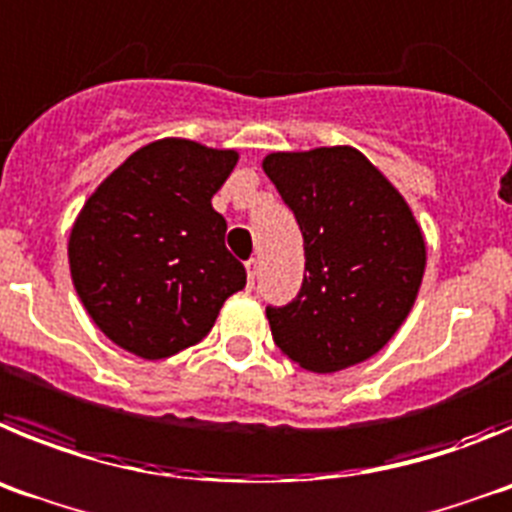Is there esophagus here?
<instances>
[{
    "label": "esophagus",
    "instance_id": "esophagus-1",
    "mask_svg": "<svg viewBox=\"0 0 512 512\" xmlns=\"http://www.w3.org/2000/svg\"><path fill=\"white\" fill-rule=\"evenodd\" d=\"M255 278H257V260L252 257V260H247V280H250V285H255Z\"/></svg>",
    "mask_w": 512,
    "mask_h": 512
}]
</instances>
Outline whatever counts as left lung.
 Wrapping results in <instances>:
<instances>
[{"label": "left lung", "mask_w": 512, "mask_h": 512, "mask_svg": "<svg viewBox=\"0 0 512 512\" xmlns=\"http://www.w3.org/2000/svg\"><path fill=\"white\" fill-rule=\"evenodd\" d=\"M262 170L296 214L306 250L296 301L267 308L275 347L321 375L365 362L421 290L426 239L413 209L357 147L270 153Z\"/></svg>", "instance_id": "1"}]
</instances>
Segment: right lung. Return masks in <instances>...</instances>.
<instances>
[{"instance_id":"right-lung-1","label":"right lung","mask_w":512,"mask_h":512,"mask_svg":"<svg viewBox=\"0 0 512 512\" xmlns=\"http://www.w3.org/2000/svg\"><path fill=\"white\" fill-rule=\"evenodd\" d=\"M237 150L163 137L112 170L78 211L68 265L99 331L142 359L199 344L224 301L245 288V265L224 245L211 199Z\"/></svg>"}]
</instances>
